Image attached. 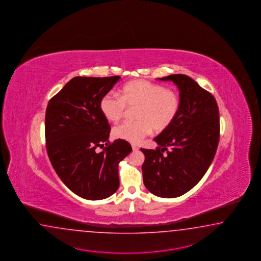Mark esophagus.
<instances>
[{
  "label": "esophagus",
  "mask_w": 261,
  "mask_h": 261,
  "mask_svg": "<svg viewBox=\"0 0 261 261\" xmlns=\"http://www.w3.org/2000/svg\"><path fill=\"white\" fill-rule=\"evenodd\" d=\"M132 149H133L134 151H138L139 148L137 146V145H132Z\"/></svg>",
  "instance_id": "34e87169"
}]
</instances>
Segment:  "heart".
<instances>
[{
	"mask_svg": "<svg viewBox=\"0 0 261 261\" xmlns=\"http://www.w3.org/2000/svg\"><path fill=\"white\" fill-rule=\"evenodd\" d=\"M179 93L165 86L144 80L129 81L114 93L105 94L99 108L103 116L110 122H119L126 115L128 110H134L133 122H125L113 129L117 139L138 143L151 133L167 130L179 113Z\"/></svg>",
	"mask_w": 261,
	"mask_h": 261,
	"instance_id": "1",
	"label": "heart"
}]
</instances>
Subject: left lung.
I'll return each mask as SVG.
<instances>
[{
    "label": "left lung",
    "instance_id": "8db88e82",
    "mask_svg": "<svg viewBox=\"0 0 261 261\" xmlns=\"http://www.w3.org/2000/svg\"><path fill=\"white\" fill-rule=\"evenodd\" d=\"M158 80L177 85L180 110L173 123L153 139L156 149H141L142 174L151 194L171 198L191 190L213 162L220 137L219 110L214 95L188 75Z\"/></svg>",
    "mask_w": 261,
    "mask_h": 261
}]
</instances>
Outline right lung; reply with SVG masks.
Here are the masks:
<instances>
[{
	"label": "right lung",
	"mask_w": 261,
	"mask_h": 261,
	"mask_svg": "<svg viewBox=\"0 0 261 261\" xmlns=\"http://www.w3.org/2000/svg\"><path fill=\"white\" fill-rule=\"evenodd\" d=\"M120 79L75 76L46 107L48 158L64 185L85 199H104L118 190L119 163L132 151L125 140L110 143V123L99 108Z\"/></svg>",
	"instance_id": "right-lung-1"
}]
</instances>
